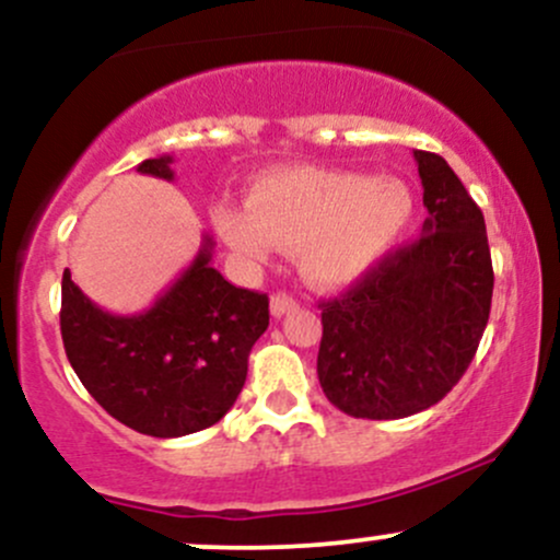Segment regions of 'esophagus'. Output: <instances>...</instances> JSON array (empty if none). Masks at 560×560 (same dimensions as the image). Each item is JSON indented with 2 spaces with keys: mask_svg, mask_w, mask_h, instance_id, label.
Wrapping results in <instances>:
<instances>
[{
  "mask_svg": "<svg viewBox=\"0 0 560 560\" xmlns=\"http://www.w3.org/2000/svg\"><path fill=\"white\" fill-rule=\"evenodd\" d=\"M294 307H298V300L292 298V294H287V292H276L273 298H271V313L276 318H281V316H287L289 311H294Z\"/></svg>",
  "mask_w": 560,
  "mask_h": 560,
  "instance_id": "34e87169",
  "label": "esophagus"
}]
</instances>
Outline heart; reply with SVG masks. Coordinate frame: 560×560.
Masks as SVG:
<instances>
[{"label":"heart","instance_id":"obj_1","mask_svg":"<svg viewBox=\"0 0 560 560\" xmlns=\"http://www.w3.org/2000/svg\"><path fill=\"white\" fill-rule=\"evenodd\" d=\"M213 226L247 262H266L273 244L298 253L300 273L324 289L347 287L376 268L416 215L400 178L355 171L287 168L255 178L249 205L221 199Z\"/></svg>","mask_w":560,"mask_h":560}]
</instances>
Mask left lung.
I'll use <instances>...</instances> for the list:
<instances>
[{
    "label": "left lung",
    "mask_w": 560,
    "mask_h": 560,
    "mask_svg": "<svg viewBox=\"0 0 560 560\" xmlns=\"http://www.w3.org/2000/svg\"><path fill=\"white\" fill-rule=\"evenodd\" d=\"M413 158L429 210L421 236L318 305L320 389L355 419H405L440 402L490 320L485 215L445 158L423 150Z\"/></svg>",
    "instance_id": "8db88e82"
}]
</instances>
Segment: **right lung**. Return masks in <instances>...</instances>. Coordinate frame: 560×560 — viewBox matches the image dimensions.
<instances>
[{
  "instance_id": "add662e5",
  "label": "right lung",
  "mask_w": 560,
  "mask_h": 560,
  "mask_svg": "<svg viewBox=\"0 0 560 560\" xmlns=\"http://www.w3.org/2000/svg\"><path fill=\"white\" fill-rule=\"evenodd\" d=\"M173 158L139 163L171 182ZM205 236L195 262L137 316H113L62 273L60 331L75 376L113 419L150 436H184L229 413L247 358L268 329V298L234 287L210 266Z\"/></svg>"
}]
</instances>
